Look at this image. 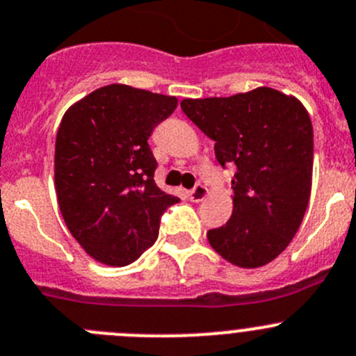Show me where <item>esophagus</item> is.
<instances>
[{"label":"esophagus","mask_w":356,"mask_h":356,"mask_svg":"<svg viewBox=\"0 0 356 356\" xmlns=\"http://www.w3.org/2000/svg\"><path fill=\"white\" fill-rule=\"evenodd\" d=\"M206 195H208V188H206L202 184H197L194 188H192L191 192H188V199H191V201H194V202L202 201Z\"/></svg>","instance_id":"34e87169"}]
</instances>
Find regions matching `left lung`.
<instances>
[{
	"instance_id": "left-lung-1",
	"label": "left lung",
	"mask_w": 356,
	"mask_h": 356,
	"mask_svg": "<svg viewBox=\"0 0 356 356\" xmlns=\"http://www.w3.org/2000/svg\"><path fill=\"white\" fill-rule=\"evenodd\" d=\"M181 110L215 141L220 165H236L232 216L208 231L209 245L239 267L266 266L290 245L309 201L313 125L306 108L260 87L184 99Z\"/></svg>"
}]
</instances>
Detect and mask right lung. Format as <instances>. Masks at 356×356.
I'll return each mask as SVG.
<instances>
[{
  "label": "right lung",
  "instance_id": "right-lung-1",
  "mask_svg": "<svg viewBox=\"0 0 356 356\" xmlns=\"http://www.w3.org/2000/svg\"><path fill=\"white\" fill-rule=\"evenodd\" d=\"M172 96L111 83L64 113L56 138V192L73 238L106 266L140 259L180 201L155 185L148 138L175 111Z\"/></svg>",
  "mask_w": 356,
  "mask_h": 356
}]
</instances>
